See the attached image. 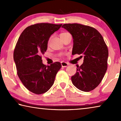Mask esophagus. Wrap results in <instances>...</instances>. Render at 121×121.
Returning <instances> with one entry per match:
<instances>
[{
  "label": "esophagus",
  "mask_w": 121,
  "mask_h": 121,
  "mask_svg": "<svg viewBox=\"0 0 121 121\" xmlns=\"http://www.w3.org/2000/svg\"><path fill=\"white\" fill-rule=\"evenodd\" d=\"M61 65H62V67H66L69 65L68 63H67L65 62H61Z\"/></svg>",
  "instance_id": "obj_1"
}]
</instances>
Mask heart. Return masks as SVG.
Listing matches in <instances>:
<instances>
[{
  "mask_svg": "<svg viewBox=\"0 0 121 121\" xmlns=\"http://www.w3.org/2000/svg\"><path fill=\"white\" fill-rule=\"evenodd\" d=\"M69 35V33H68V32H62V33H61L60 34V37L61 38H62L63 37H65L67 35Z\"/></svg>",
  "mask_w": 121,
  "mask_h": 121,
  "instance_id": "1",
  "label": "heart"
}]
</instances>
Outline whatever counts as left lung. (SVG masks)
Returning <instances> with one entry per match:
<instances>
[{
	"label": "left lung",
	"instance_id": "obj_1",
	"mask_svg": "<svg viewBox=\"0 0 121 121\" xmlns=\"http://www.w3.org/2000/svg\"><path fill=\"white\" fill-rule=\"evenodd\" d=\"M62 27L72 35V54L84 56L83 64L71 76L73 84L82 91H92L101 82L107 69V46L101 35L91 26L69 23Z\"/></svg>",
	"mask_w": 121,
	"mask_h": 121
}]
</instances>
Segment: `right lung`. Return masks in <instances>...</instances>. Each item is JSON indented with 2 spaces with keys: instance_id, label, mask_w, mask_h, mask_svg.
Masks as SVG:
<instances>
[{
  "instance_id": "1",
  "label": "right lung",
  "mask_w": 121,
  "mask_h": 121,
  "mask_svg": "<svg viewBox=\"0 0 121 121\" xmlns=\"http://www.w3.org/2000/svg\"><path fill=\"white\" fill-rule=\"evenodd\" d=\"M62 26L37 23L28 26L20 35L14 51L17 73L26 89L32 93H45L52 87L61 63L50 65L43 63L42 54L48 49L49 38Z\"/></svg>"
}]
</instances>
